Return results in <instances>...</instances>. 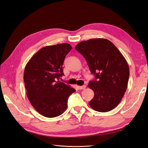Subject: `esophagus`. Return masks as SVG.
Masks as SVG:
<instances>
[{
	"label": "esophagus",
	"mask_w": 148,
	"mask_h": 148,
	"mask_svg": "<svg viewBox=\"0 0 148 148\" xmlns=\"http://www.w3.org/2000/svg\"><path fill=\"white\" fill-rule=\"evenodd\" d=\"M78 88L79 89H84L86 88V86L85 85H83V86H78Z\"/></svg>",
	"instance_id": "obj_1"
}]
</instances>
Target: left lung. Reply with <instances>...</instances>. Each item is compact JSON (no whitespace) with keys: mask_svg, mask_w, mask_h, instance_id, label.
<instances>
[{"mask_svg":"<svg viewBox=\"0 0 148 148\" xmlns=\"http://www.w3.org/2000/svg\"><path fill=\"white\" fill-rule=\"evenodd\" d=\"M75 49L86 59L95 80L88 87L95 92L89 102L92 109L106 112L114 109L127 90L130 76L127 62L109 40L91 39L78 43Z\"/></svg>","mask_w":148,"mask_h":148,"instance_id":"left-lung-1","label":"left lung"}]
</instances>
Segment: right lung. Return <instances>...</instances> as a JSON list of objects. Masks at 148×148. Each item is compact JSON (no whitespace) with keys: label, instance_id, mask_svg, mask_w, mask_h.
Instances as JSON below:
<instances>
[{"label":"right lung","instance_id":"obj_1","mask_svg":"<svg viewBox=\"0 0 148 148\" xmlns=\"http://www.w3.org/2000/svg\"><path fill=\"white\" fill-rule=\"evenodd\" d=\"M72 49L62 43L41 48L26 65L23 80L26 95L38 112L44 117H56L64 112L67 99L75 89L60 82L62 65Z\"/></svg>","mask_w":148,"mask_h":148}]
</instances>
